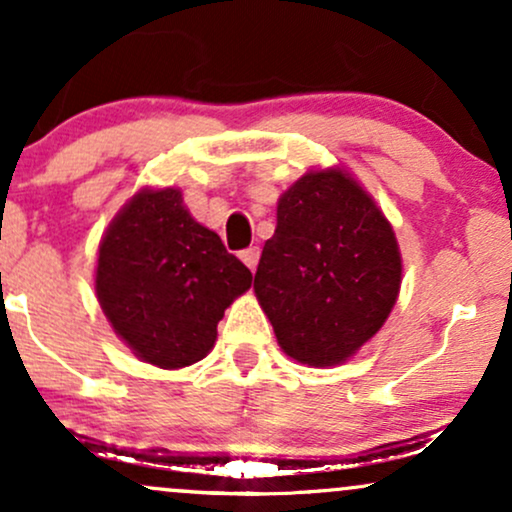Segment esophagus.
Masks as SVG:
<instances>
[{"mask_svg":"<svg viewBox=\"0 0 512 512\" xmlns=\"http://www.w3.org/2000/svg\"><path fill=\"white\" fill-rule=\"evenodd\" d=\"M240 260H243V262L248 264V267L252 269V272H255L257 262H260V248H248V250H243V252H240Z\"/></svg>","mask_w":512,"mask_h":512,"instance_id":"1","label":"esophagus"}]
</instances>
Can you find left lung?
Returning a JSON list of instances; mask_svg holds the SVG:
<instances>
[{
  "instance_id": "obj_1",
  "label": "left lung",
  "mask_w": 512,
  "mask_h": 512,
  "mask_svg": "<svg viewBox=\"0 0 512 512\" xmlns=\"http://www.w3.org/2000/svg\"><path fill=\"white\" fill-rule=\"evenodd\" d=\"M399 281L395 233L354 180L315 170L284 192L255 293L291 358L334 366L356 354L383 327Z\"/></svg>"
}]
</instances>
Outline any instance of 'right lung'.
Listing matches in <instances>:
<instances>
[{"label": "right lung", "instance_id": "add662e5", "mask_svg": "<svg viewBox=\"0 0 512 512\" xmlns=\"http://www.w3.org/2000/svg\"><path fill=\"white\" fill-rule=\"evenodd\" d=\"M250 269L182 207L178 190H142L117 214L98 250L96 293L115 332L142 361H202Z\"/></svg>", "mask_w": 512, "mask_h": 512}]
</instances>
